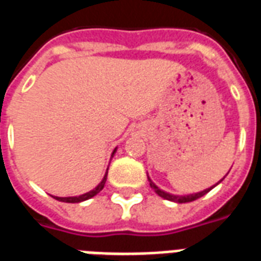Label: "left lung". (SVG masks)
Listing matches in <instances>:
<instances>
[{"label": "left lung", "instance_id": "1", "mask_svg": "<svg viewBox=\"0 0 261 261\" xmlns=\"http://www.w3.org/2000/svg\"><path fill=\"white\" fill-rule=\"evenodd\" d=\"M148 180H149V185H150V188H152L153 190L156 192V194H159L160 197H163L164 200H168V201H172V202H178V204L194 201V200H197V198L205 196L206 193L211 192V190H212V189H214L216 185H219V182H222V180H219L216 185H214V186H211V188L205 189V190H201V192H198V193H193V194H185V196H178V194H171V193H167V192H164V190H162V189L159 188V186H156V185H154V182H153L152 179L149 178V176H148Z\"/></svg>", "mask_w": 261, "mask_h": 261}]
</instances>
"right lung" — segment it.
Wrapping results in <instances>:
<instances>
[{
	"instance_id": "obj_1",
	"label": "right lung",
	"mask_w": 261,
	"mask_h": 261,
	"mask_svg": "<svg viewBox=\"0 0 261 261\" xmlns=\"http://www.w3.org/2000/svg\"><path fill=\"white\" fill-rule=\"evenodd\" d=\"M116 149H113L112 152V156H111V159L113 157V154L116 153ZM107 175H108V168H107V172H105L104 178H102V180L99 182L97 186H95L93 190H90V192L85 193V194H81V196H73V197H56L53 196V198H56V200H59V201H63V202H72V204H75V202H82V201H86V200H89V198H91V197H94L95 194H98L102 189H104L105 186V182H107Z\"/></svg>"
}]
</instances>
